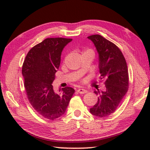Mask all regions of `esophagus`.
Returning <instances> with one entry per match:
<instances>
[{
	"mask_svg": "<svg viewBox=\"0 0 150 150\" xmlns=\"http://www.w3.org/2000/svg\"><path fill=\"white\" fill-rule=\"evenodd\" d=\"M77 92L79 93L80 94H85L86 93H87V91L84 89V88H78L77 89Z\"/></svg>",
	"mask_w": 150,
	"mask_h": 150,
	"instance_id": "obj_1",
	"label": "esophagus"
}]
</instances>
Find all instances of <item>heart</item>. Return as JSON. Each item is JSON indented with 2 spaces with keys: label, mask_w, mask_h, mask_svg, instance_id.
Masks as SVG:
<instances>
[{
  "label": "heart",
  "mask_w": 150,
  "mask_h": 150,
  "mask_svg": "<svg viewBox=\"0 0 150 150\" xmlns=\"http://www.w3.org/2000/svg\"><path fill=\"white\" fill-rule=\"evenodd\" d=\"M93 52L92 51H91V50H86V51H85L84 52ZM84 52H83V53H84Z\"/></svg>",
  "instance_id": "b5f03b06"
}]
</instances>
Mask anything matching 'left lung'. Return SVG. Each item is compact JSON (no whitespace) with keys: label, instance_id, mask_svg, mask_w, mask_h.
<instances>
[{"label":"left lung","instance_id":"obj_1","mask_svg":"<svg viewBox=\"0 0 150 150\" xmlns=\"http://www.w3.org/2000/svg\"><path fill=\"white\" fill-rule=\"evenodd\" d=\"M95 45L98 54L100 79L105 80L106 90L95 91L98 101L90 112L97 117L110 115L121 104L128 89V72L124 55L113 43L100 35L87 37Z\"/></svg>","mask_w":150,"mask_h":150}]
</instances>
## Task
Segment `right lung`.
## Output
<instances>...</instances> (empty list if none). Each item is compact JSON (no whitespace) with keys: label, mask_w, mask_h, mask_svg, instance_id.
<instances>
[{"label":"right lung","mask_w":150,"mask_h":150,"mask_svg":"<svg viewBox=\"0 0 150 150\" xmlns=\"http://www.w3.org/2000/svg\"><path fill=\"white\" fill-rule=\"evenodd\" d=\"M72 39L46 38L30 50L22 66L24 87L31 105L40 115L55 120L66 112L75 90L67 87L55 92L52 83L63 48Z\"/></svg>","instance_id":"1"}]
</instances>
